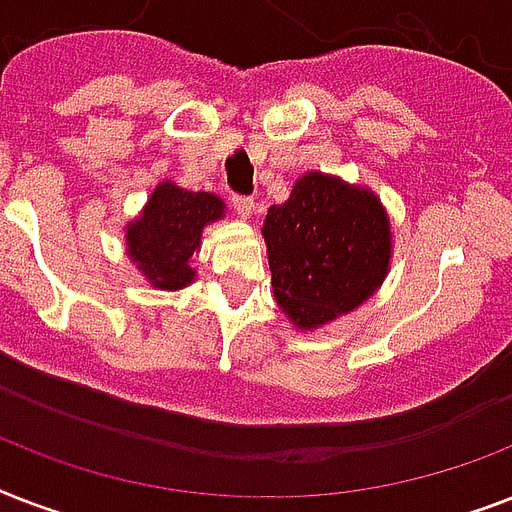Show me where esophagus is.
Returning <instances> with one entry per match:
<instances>
[{
    "label": "esophagus",
    "instance_id": "esophagus-1",
    "mask_svg": "<svg viewBox=\"0 0 512 512\" xmlns=\"http://www.w3.org/2000/svg\"><path fill=\"white\" fill-rule=\"evenodd\" d=\"M233 209H236L239 217H249L255 212V199H249V196H233Z\"/></svg>",
    "mask_w": 512,
    "mask_h": 512
}]
</instances>
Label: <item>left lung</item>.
I'll return each mask as SVG.
<instances>
[{"label":"left lung","instance_id":"1","mask_svg":"<svg viewBox=\"0 0 512 512\" xmlns=\"http://www.w3.org/2000/svg\"><path fill=\"white\" fill-rule=\"evenodd\" d=\"M276 300L300 329L327 324L380 287L390 260L385 209L372 193L308 172L263 225Z\"/></svg>","mask_w":512,"mask_h":512}]
</instances>
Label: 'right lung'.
Here are the masks:
<instances>
[{"instance_id": "1", "label": "right lung", "mask_w": 512, "mask_h": 512, "mask_svg": "<svg viewBox=\"0 0 512 512\" xmlns=\"http://www.w3.org/2000/svg\"><path fill=\"white\" fill-rule=\"evenodd\" d=\"M223 209L215 193L162 183L151 193L143 217L127 228V252L154 287H185L193 279L188 260L199 249L201 228L223 215Z\"/></svg>"}]
</instances>
